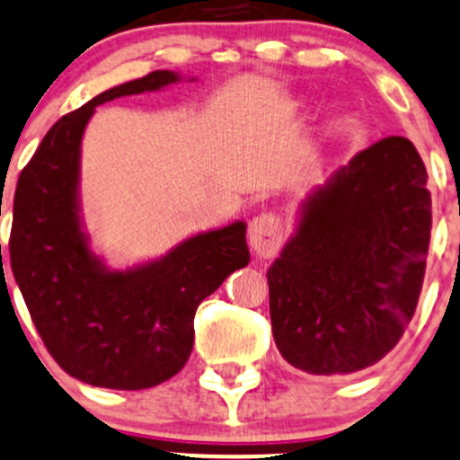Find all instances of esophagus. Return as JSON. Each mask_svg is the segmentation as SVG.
I'll return each instance as SVG.
<instances>
[{"label":"esophagus","mask_w":460,"mask_h":460,"mask_svg":"<svg viewBox=\"0 0 460 460\" xmlns=\"http://www.w3.org/2000/svg\"><path fill=\"white\" fill-rule=\"evenodd\" d=\"M282 238H284V229L279 217H275L273 214H260L251 220L249 225V243L253 253L258 258H275L282 246Z\"/></svg>","instance_id":"esophagus-1"}]
</instances>
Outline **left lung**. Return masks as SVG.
Listing matches in <instances>:
<instances>
[{"label": "left lung", "instance_id": "1", "mask_svg": "<svg viewBox=\"0 0 460 460\" xmlns=\"http://www.w3.org/2000/svg\"><path fill=\"white\" fill-rule=\"evenodd\" d=\"M417 147L388 137L357 154L304 207L267 270L278 350L311 375H348L403 337L423 288L432 231Z\"/></svg>", "mask_w": 460, "mask_h": 460}]
</instances>
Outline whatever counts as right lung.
<instances>
[{
    "instance_id": "obj_1",
    "label": "right lung",
    "mask_w": 460,
    "mask_h": 460,
    "mask_svg": "<svg viewBox=\"0 0 460 460\" xmlns=\"http://www.w3.org/2000/svg\"><path fill=\"white\" fill-rule=\"evenodd\" d=\"M178 81L169 70L105 90L61 116L22 169L14 191L11 267L39 337L75 379L112 390L163 384L187 364L193 315L249 262L244 222L193 235L158 262L105 270L76 214L79 145L96 105Z\"/></svg>"
}]
</instances>
